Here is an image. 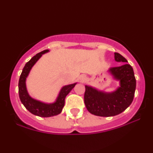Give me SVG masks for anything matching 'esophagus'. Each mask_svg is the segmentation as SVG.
Segmentation results:
<instances>
[{"mask_svg":"<svg viewBox=\"0 0 153 153\" xmlns=\"http://www.w3.org/2000/svg\"><path fill=\"white\" fill-rule=\"evenodd\" d=\"M79 79H80V82H85L87 78H86V76H85V75H80Z\"/></svg>","mask_w":153,"mask_h":153,"instance_id":"obj_1","label":"esophagus"}]
</instances>
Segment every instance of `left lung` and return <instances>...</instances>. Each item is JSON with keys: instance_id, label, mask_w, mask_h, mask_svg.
<instances>
[{"instance_id": "8db88e82", "label": "left lung", "mask_w": 153, "mask_h": 153, "mask_svg": "<svg viewBox=\"0 0 153 153\" xmlns=\"http://www.w3.org/2000/svg\"><path fill=\"white\" fill-rule=\"evenodd\" d=\"M114 59L117 62H127L117 52L114 53ZM108 71L119 81V87L116 91L106 93L85 85L84 102L86 108L91 114L99 117H113L124 111L132 102L136 88V79L130 65L124 63L110 68Z\"/></svg>"}]
</instances>
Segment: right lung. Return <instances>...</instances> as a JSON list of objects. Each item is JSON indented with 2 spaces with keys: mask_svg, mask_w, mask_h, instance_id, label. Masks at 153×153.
Returning <instances> with one entry per match:
<instances>
[{
  "mask_svg": "<svg viewBox=\"0 0 153 153\" xmlns=\"http://www.w3.org/2000/svg\"><path fill=\"white\" fill-rule=\"evenodd\" d=\"M49 50H44L31 58L28 62L26 63L19 81V94L21 101L25 106V108L33 114L41 117H50L56 116L61 113L65 105V99L66 96L71 92L72 89L75 87L77 82L70 85H65L61 88L57 99L54 103H46L38 101L29 96L26 89V80L29 75L32 67L42 56V54L48 52Z\"/></svg>",
  "mask_w": 153,
  "mask_h": 153,
  "instance_id": "obj_1",
  "label": "right lung"
}]
</instances>
